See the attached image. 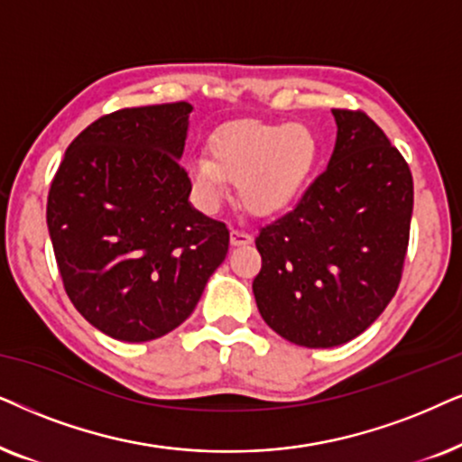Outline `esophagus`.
<instances>
[{
    "instance_id": "obj_1",
    "label": "esophagus",
    "mask_w": 462,
    "mask_h": 462,
    "mask_svg": "<svg viewBox=\"0 0 462 462\" xmlns=\"http://www.w3.org/2000/svg\"><path fill=\"white\" fill-rule=\"evenodd\" d=\"M230 241H232V245H235V247H238V245H249L251 235L247 230H243V227H232Z\"/></svg>"
}]
</instances>
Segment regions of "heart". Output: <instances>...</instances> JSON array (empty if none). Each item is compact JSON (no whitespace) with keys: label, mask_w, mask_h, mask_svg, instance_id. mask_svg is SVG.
Wrapping results in <instances>:
<instances>
[{"label":"heart","mask_w":462,"mask_h":462,"mask_svg":"<svg viewBox=\"0 0 462 462\" xmlns=\"http://www.w3.org/2000/svg\"><path fill=\"white\" fill-rule=\"evenodd\" d=\"M319 143L304 125L238 122L211 141V158L189 160L188 175L196 199L208 211L227 194V180H236L243 207L255 215H273L291 205L315 169Z\"/></svg>","instance_id":"1"}]
</instances>
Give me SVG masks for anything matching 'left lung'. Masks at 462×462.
I'll return each instance as SVG.
<instances>
[{"label": "left lung", "instance_id": "8db88e82", "mask_svg": "<svg viewBox=\"0 0 462 462\" xmlns=\"http://www.w3.org/2000/svg\"><path fill=\"white\" fill-rule=\"evenodd\" d=\"M331 114L328 169L255 238L260 315L309 348L340 346L383 315L402 281L414 207L408 162L383 128L361 109Z\"/></svg>", "mask_w": 462, "mask_h": 462}]
</instances>
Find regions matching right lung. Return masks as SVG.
<instances>
[{"instance_id": "add662e5", "label": "right lung", "mask_w": 462, "mask_h": 462, "mask_svg": "<svg viewBox=\"0 0 462 462\" xmlns=\"http://www.w3.org/2000/svg\"><path fill=\"white\" fill-rule=\"evenodd\" d=\"M189 112L177 101L101 116L71 141L51 183L46 221L65 291L116 340L180 328L226 260V224L188 202L180 158Z\"/></svg>"}]
</instances>
